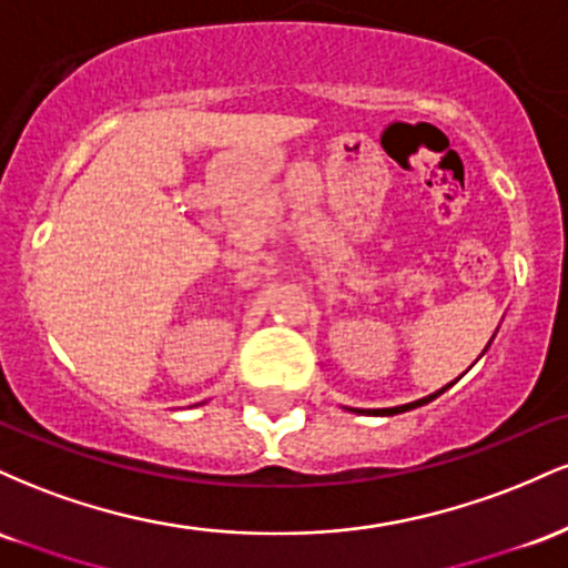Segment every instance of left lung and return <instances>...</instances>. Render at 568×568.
I'll list each match as a JSON object with an SVG mask.
<instances>
[{"label":"left lung","instance_id":"obj_1","mask_svg":"<svg viewBox=\"0 0 568 568\" xmlns=\"http://www.w3.org/2000/svg\"><path fill=\"white\" fill-rule=\"evenodd\" d=\"M454 384V382H452ZM452 384H446V387L443 389H438V393H433V395H427V397H422V400H414V403H406V406H395V408H374V410H366V408H349V410H355V414H368V416H393V414H403V410H410V408H416V406H425V403H429V400H435V397L438 395H443L446 393L448 387H452Z\"/></svg>","mask_w":568,"mask_h":568}]
</instances>
